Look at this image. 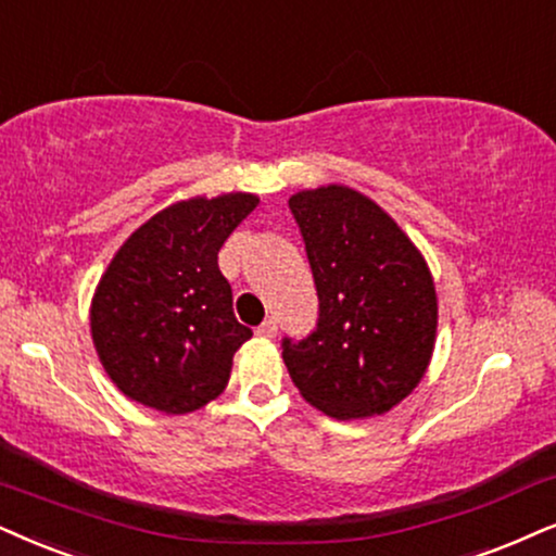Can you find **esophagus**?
Listing matches in <instances>:
<instances>
[{
  "instance_id": "34e87169",
  "label": "esophagus",
  "mask_w": 556,
  "mask_h": 556,
  "mask_svg": "<svg viewBox=\"0 0 556 556\" xmlns=\"http://www.w3.org/2000/svg\"><path fill=\"white\" fill-rule=\"evenodd\" d=\"M256 333L264 336V339H274V336H277V320L266 318V320L262 323V326H258Z\"/></svg>"
}]
</instances>
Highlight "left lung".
Segmentation results:
<instances>
[{"label": "left lung", "instance_id": "8db88e82", "mask_svg": "<svg viewBox=\"0 0 556 556\" xmlns=\"http://www.w3.org/2000/svg\"><path fill=\"white\" fill-rule=\"evenodd\" d=\"M290 210L318 290L315 328L282 339L294 388L330 418L388 413L431 359V271L397 223L354 189H307L290 197Z\"/></svg>", "mask_w": 556, "mask_h": 556}]
</instances>
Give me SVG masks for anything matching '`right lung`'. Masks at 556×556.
I'll return each instance as SVG.
<instances>
[{"mask_svg":"<svg viewBox=\"0 0 556 556\" xmlns=\"http://www.w3.org/2000/svg\"><path fill=\"white\" fill-rule=\"evenodd\" d=\"M256 205L243 192L177 202L112 258L91 302V339L125 395L181 416L226 390L254 330L236 320L217 251Z\"/></svg>","mask_w":556,"mask_h":556,"instance_id":"add662e5","label":"right lung"}]
</instances>
